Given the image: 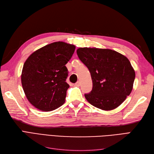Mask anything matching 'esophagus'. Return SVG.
I'll return each mask as SVG.
<instances>
[{
  "label": "esophagus",
  "mask_w": 154,
  "mask_h": 154,
  "mask_svg": "<svg viewBox=\"0 0 154 154\" xmlns=\"http://www.w3.org/2000/svg\"><path fill=\"white\" fill-rule=\"evenodd\" d=\"M75 85H76V86H80V82H77L76 83H75Z\"/></svg>",
  "instance_id": "1"
}]
</instances>
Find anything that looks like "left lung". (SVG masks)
<instances>
[{
    "instance_id": "1",
    "label": "left lung",
    "mask_w": 154,
    "mask_h": 154,
    "mask_svg": "<svg viewBox=\"0 0 154 154\" xmlns=\"http://www.w3.org/2000/svg\"><path fill=\"white\" fill-rule=\"evenodd\" d=\"M76 53L91 75L92 89L85 94L88 103L103 110L117 108L133 88L136 74L128 59L108 49L80 48Z\"/></svg>"
}]
</instances>
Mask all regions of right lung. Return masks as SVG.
<instances>
[{
  "instance_id": "add662e5",
  "label": "right lung",
  "mask_w": 154,
  "mask_h": 154,
  "mask_svg": "<svg viewBox=\"0 0 154 154\" xmlns=\"http://www.w3.org/2000/svg\"><path fill=\"white\" fill-rule=\"evenodd\" d=\"M76 47L63 42L46 45L32 53L23 66L21 82L27 99L42 111L58 109L65 102L69 85L66 64Z\"/></svg>"
}]
</instances>
